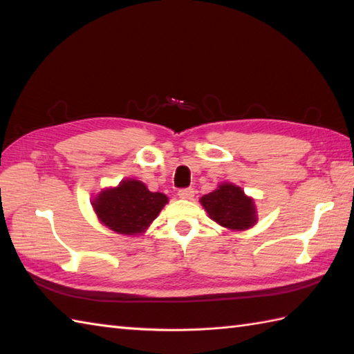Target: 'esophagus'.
<instances>
[{
    "mask_svg": "<svg viewBox=\"0 0 354 354\" xmlns=\"http://www.w3.org/2000/svg\"><path fill=\"white\" fill-rule=\"evenodd\" d=\"M178 197L183 200H191L194 197V189L192 187H186V189H180L178 191Z\"/></svg>",
    "mask_w": 354,
    "mask_h": 354,
    "instance_id": "obj_1",
    "label": "esophagus"
}]
</instances>
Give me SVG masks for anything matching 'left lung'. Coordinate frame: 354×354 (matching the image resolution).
I'll return each mask as SVG.
<instances>
[{
	"mask_svg": "<svg viewBox=\"0 0 354 354\" xmlns=\"http://www.w3.org/2000/svg\"><path fill=\"white\" fill-rule=\"evenodd\" d=\"M209 218L229 230H246L257 225V206L240 186L223 182L200 198Z\"/></svg>",
	"mask_w": 354,
	"mask_h": 354,
	"instance_id": "8db88e82",
	"label": "left lung"
}]
</instances>
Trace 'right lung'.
Listing matches in <instances>:
<instances>
[{
	"label": "right lung",
	"instance_id": "1",
	"mask_svg": "<svg viewBox=\"0 0 354 354\" xmlns=\"http://www.w3.org/2000/svg\"><path fill=\"white\" fill-rule=\"evenodd\" d=\"M167 203L165 194L151 192L136 178H125L118 186L105 187L91 200L99 221L122 235L145 232Z\"/></svg>",
	"mask_w": 354,
	"mask_h": 354
}]
</instances>
